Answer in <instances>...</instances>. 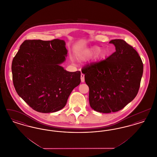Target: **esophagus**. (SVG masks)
Wrapping results in <instances>:
<instances>
[{
  "mask_svg": "<svg viewBox=\"0 0 157 157\" xmlns=\"http://www.w3.org/2000/svg\"><path fill=\"white\" fill-rule=\"evenodd\" d=\"M81 80L82 82H85V75L83 74H81Z\"/></svg>",
  "mask_w": 157,
  "mask_h": 157,
  "instance_id": "1",
  "label": "esophagus"
}]
</instances>
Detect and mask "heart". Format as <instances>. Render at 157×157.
<instances>
[{"label":"heart","instance_id":"heart-1","mask_svg":"<svg viewBox=\"0 0 157 157\" xmlns=\"http://www.w3.org/2000/svg\"><path fill=\"white\" fill-rule=\"evenodd\" d=\"M99 49H100L99 47L94 46V47L90 48L89 49L80 51L77 53V55H76L77 58L78 59L82 60L89 59L93 55L98 52ZM100 56H101V54L98 53L97 57H100Z\"/></svg>","mask_w":157,"mask_h":157}]
</instances>
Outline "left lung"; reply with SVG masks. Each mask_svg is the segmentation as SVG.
Returning a JSON list of instances; mask_svg holds the SVG:
<instances>
[{"label": "left lung", "instance_id": "left-lung-1", "mask_svg": "<svg viewBox=\"0 0 157 157\" xmlns=\"http://www.w3.org/2000/svg\"><path fill=\"white\" fill-rule=\"evenodd\" d=\"M116 51L106 59L83 67L90 107L102 113L117 112L136 96L143 74L142 60L134 48L113 39Z\"/></svg>", "mask_w": 157, "mask_h": 157}]
</instances>
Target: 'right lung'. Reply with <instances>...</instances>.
Masks as SVG:
<instances>
[{
    "instance_id": "add662e5",
    "label": "right lung",
    "mask_w": 157,
    "mask_h": 157,
    "mask_svg": "<svg viewBox=\"0 0 157 157\" xmlns=\"http://www.w3.org/2000/svg\"><path fill=\"white\" fill-rule=\"evenodd\" d=\"M65 42L26 40L12 64L13 82L20 97L35 111L50 113L62 109L72 90L81 83V72L60 66L67 56Z\"/></svg>"
}]
</instances>
